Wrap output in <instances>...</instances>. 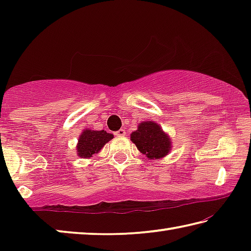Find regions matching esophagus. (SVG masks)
Returning <instances> with one entry per match:
<instances>
[{
  "label": "esophagus",
  "mask_w": 251,
  "mask_h": 251,
  "mask_svg": "<svg viewBox=\"0 0 251 251\" xmlns=\"http://www.w3.org/2000/svg\"><path fill=\"white\" fill-rule=\"evenodd\" d=\"M125 134H126V131H125V129H123V128H121L120 130H117L116 133H115V135L116 136H120V137H121V136H124Z\"/></svg>",
  "instance_id": "34e87169"
}]
</instances>
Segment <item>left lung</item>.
<instances>
[{
    "instance_id": "left-lung-1",
    "label": "left lung",
    "mask_w": 251,
    "mask_h": 251,
    "mask_svg": "<svg viewBox=\"0 0 251 251\" xmlns=\"http://www.w3.org/2000/svg\"><path fill=\"white\" fill-rule=\"evenodd\" d=\"M130 141L142 154L150 159H159L166 156L172 148L169 136L161 127L151 121L142 122L137 130L130 134Z\"/></svg>"
}]
</instances>
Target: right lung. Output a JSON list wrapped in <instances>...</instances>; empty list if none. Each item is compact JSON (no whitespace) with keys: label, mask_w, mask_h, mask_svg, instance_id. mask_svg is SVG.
<instances>
[{"label":"right lung","mask_w":251,"mask_h":251,"mask_svg":"<svg viewBox=\"0 0 251 251\" xmlns=\"http://www.w3.org/2000/svg\"><path fill=\"white\" fill-rule=\"evenodd\" d=\"M113 137L112 134L106 133L105 130L84 129L76 146L77 155L82 158H90L94 154H97Z\"/></svg>","instance_id":"1"}]
</instances>
